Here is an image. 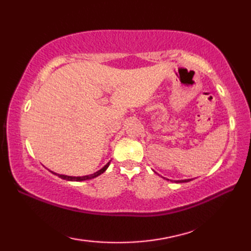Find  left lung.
<instances>
[{"label":"left lung","instance_id":"left-lung-1","mask_svg":"<svg viewBox=\"0 0 251 251\" xmlns=\"http://www.w3.org/2000/svg\"><path fill=\"white\" fill-rule=\"evenodd\" d=\"M165 179V178H164ZM169 180V179H167ZM192 179H185V180H170V181H174V182L176 183H182V182H189V181H191Z\"/></svg>","mask_w":251,"mask_h":251}]
</instances>
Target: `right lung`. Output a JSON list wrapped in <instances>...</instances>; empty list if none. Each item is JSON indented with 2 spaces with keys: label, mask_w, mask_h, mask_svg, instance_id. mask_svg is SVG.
Returning <instances> with one entry per match:
<instances>
[{
  "label": "right lung",
  "mask_w": 251,
  "mask_h": 251,
  "mask_svg": "<svg viewBox=\"0 0 251 251\" xmlns=\"http://www.w3.org/2000/svg\"><path fill=\"white\" fill-rule=\"evenodd\" d=\"M110 163H111V161H109L108 163H106L102 168L98 170V172H96V173H94V174H92V175L83 176V177H73V176H67V175H60V174H57V173L51 172V170H50V172H51L52 174H54V175L58 176V177H59V178H61V179H65V180H68V181H84V180H89V179L96 178V177H98V176H100L101 174H103V173L105 172V170H106V168L109 167Z\"/></svg>",
  "instance_id": "right-lung-1"
}]
</instances>
